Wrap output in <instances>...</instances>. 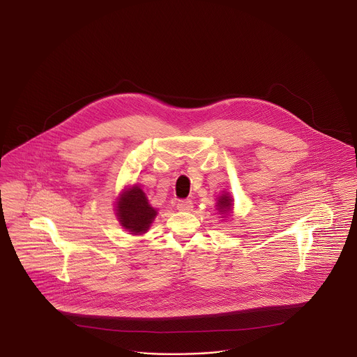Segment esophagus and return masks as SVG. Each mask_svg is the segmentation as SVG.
Listing matches in <instances>:
<instances>
[{
	"label": "esophagus",
	"mask_w": 357,
	"mask_h": 357,
	"mask_svg": "<svg viewBox=\"0 0 357 357\" xmlns=\"http://www.w3.org/2000/svg\"><path fill=\"white\" fill-rule=\"evenodd\" d=\"M176 207H178L179 211H191L192 210V202L190 199L179 201L178 204H176Z\"/></svg>",
	"instance_id": "34e87169"
}]
</instances>
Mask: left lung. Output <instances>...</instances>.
Here are the masks:
<instances>
[{
	"instance_id": "left-lung-1",
	"label": "left lung",
	"mask_w": 357,
	"mask_h": 357,
	"mask_svg": "<svg viewBox=\"0 0 357 357\" xmlns=\"http://www.w3.org/2000/svg\"><path fill=\"white\" fill-rule=\"evenodd\" d=\"M233 206H234V199L231 198V195L226 191H223L221 195H218L217 198V204H215V208L218 210L220 215H231L233 213Z\"/></svg>"
}]
</instances>
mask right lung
Masks as SVG:
<instances>
[{
    "instance_id": "right-lung-1",
    "label": "right lung",
    "mask_w": 357,
    "mask_h": 357,
    "mask_svg": "<svg viewBox=\"0 0 357 357\" xmlns=\"http://www.w3.org/2000/svg\"><path fill=\"white\" fill-rule=\"evenodd\" d=\"M115 211L120 226L134 236L147 233L158 215V210L150 204L146 192L137 185L126 186L120 191Z\"/></svg>"
}]
</instances>
